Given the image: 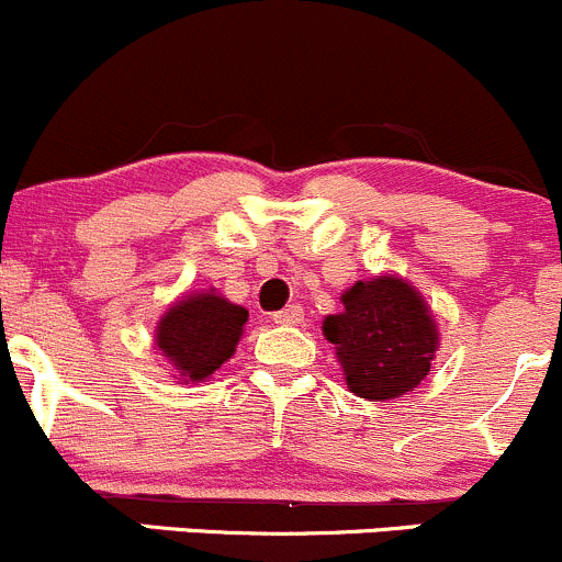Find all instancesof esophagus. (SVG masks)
<instances>
[{"label": "esophagus", "mask_w": 562, "mask_h": 562, "mask_svg": "<svg viewBox=\"0 0 562 562\" xmlns=\"http://www.w3.org/2000/svg\"><path fill=\"white\" fill-rule=\"evenodd\" d=\"M303 307L300 305H286L283 307V311H279V313H273V322L276 324H283V327H294V324H300L303 322Z\"/></svg>", "instance_id": "34e87169"}]
</instances>
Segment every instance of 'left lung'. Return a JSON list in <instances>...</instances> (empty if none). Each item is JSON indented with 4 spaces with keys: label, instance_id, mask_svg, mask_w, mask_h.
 <instances>
[{
    "label": "left lung",
    "instance_id": "obj_1",
    "mask_svg": "<svg viewBox=\"0 0 562 562\" xmlns=\"http://www.w3.org/2000/svg\"><path fill=\"white\" fill-rule=\"evenodd\" d=\"M346 311L324 322L348 389L370 402L396 400L420 383L437 351V324L420 294L394 276L356 281Z\"/></svg>",
    "mask_w": 562,
    "mask_h": 562
}]
</instances>
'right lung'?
Returning a JSON list of instances; mask_svg holds the SVG:
<instances>
[{"label":"right lung","mask_w":562,"mask_h":562,"mask_svg":"<svg viewBox=\"0 0 562 562\" xmlns=\"http://www.w3.org/2000/svg\"><path fill=\"white\" fill-rule=\"evenodd\" d=\"M249 311L216 294H195L168 307L158 324V348L187 380L214 375L240 340Z\"/></svg>","instance_id":"1"}]
</instances>
